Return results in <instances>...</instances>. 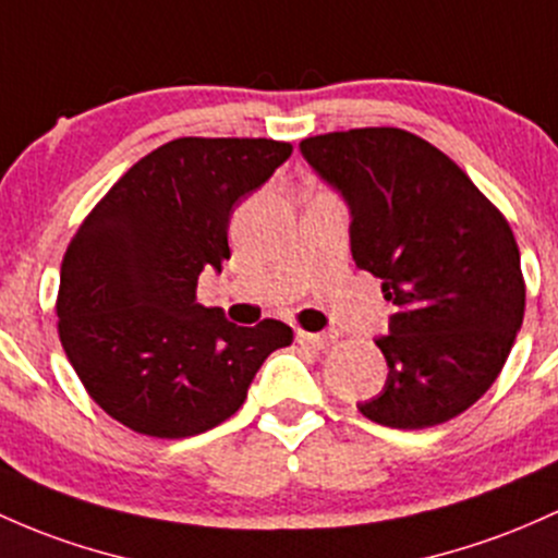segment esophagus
<instances>
[{
	"mask_svg": "<svg viewBox=\"0 0 558 558\" xmlns=\"http://www.w3.org/2000/svg\"><path fill=\"white\" fill-rule=\"evenodd\" d=\"M296 341L302 347H310V349H326L330 341H333V336H330V333H310V330H296Z\"/></svg>",
	"mask_w": 558,
	"mask_h": 558,
	"instance_id": "obj_1",
	"label": "esophagus"
}]
</instances>
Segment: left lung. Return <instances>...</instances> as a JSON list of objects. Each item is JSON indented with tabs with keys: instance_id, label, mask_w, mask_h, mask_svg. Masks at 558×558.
<instances>
[{
	"instance_id": "1",
	"label": "left lung",
	"mask_w": 558,
	"mask_h": 558,
	"mask_svg": "<svg viewBox=\"0 0 558 558\" xmlns=\"http://www.w3.org/2000/svg\"><path fill=\"white\" fill-rule=\"evenodd\" d=\"M299 150L349 206V246L397 307L376 347L389 373L360 413L391 428L456 418L493 387L524 317L519 246L466 171L395 126L307 137Z\"/></svg>"
}]
</instances>
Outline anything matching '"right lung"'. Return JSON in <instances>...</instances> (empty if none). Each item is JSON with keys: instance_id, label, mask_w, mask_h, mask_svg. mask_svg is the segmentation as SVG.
I'll use <instances>...</instances> for the list:
<instances>
[{"instance_id": "add662e5", "label": "right lung", "mask_w": 558, "mask_h": 558, "mask_svg": "<svg viewBox=\"0 0 558 558\" xmlns=\"http://www.w3.org/2000/svg\"><path fill=\"white\" fill-rule=\"evenodd\" d=\"M289 143L180 137L108 190L60 267L58 333L110 418L161 439L204 434L246 400L262 363L293 341L280 320L243 328L195 302L230 259L235 206L291 156Z\"/></svg>"}]
</instances>
